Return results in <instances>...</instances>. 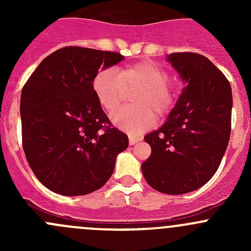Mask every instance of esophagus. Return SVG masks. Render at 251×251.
Wrapping results in <instances>:
<instances>
[{
    "mask_svg": "<svg viewBox=\"0 0 251 251\" xmlns=\"http://www.w3.org/2000/svg\"><path fill=\"white\" fill-rule=\"evenodd\" d=\"M128 140H130V144L132 146V144H136L137 142L142 141V138L137 137V136H130V137H128Z\"/></svg>",
    "mask_w": 251,
    "mask_h": 251,
    "instance_id": "34e87169",
    "label": "esophagus"
}]
</instances>
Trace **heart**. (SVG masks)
<instances>
[{"instance_id":"1","label":"heart","mask_w":251,"mask_h":251,"mask_svg":"<svg viewBox=\"0 0 251 251\" xmlns=\"http://www.w3.org/2000/svg\"><path fill=\"white\" fill-rule=\"evenodd\" d=\"M170 75L160 65L153 62H140L113 69H102L92 81L93 92L98 102L108 113L120 108L126 91L139 90L132 96L135 107L120 110L113 115L118 127L132 135L146 132L153 126L155 116H165L173 110L177 92L169 82Z\"/></svg>"}]
</instances>
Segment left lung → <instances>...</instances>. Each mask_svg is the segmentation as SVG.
<instances>
[{"mask_svg":"<svg viewBox=\"0 0 251 251\" xmlns=\"http://www.w3.org/2000/svg\"><path fill=\"white\" fill-rule=\"evenodd\" d=\"M168 60L187 86L168 121L144 137L151 154L142 173L151 188L176 196L201 188L219 169L231 135L232 90L204 55L173 53Z\"/></svg>","mask_w":251,"mask_h":251,"instance_id":"8db88e82","label":"left lung"}]
</instances>
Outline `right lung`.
Masks as SVG:
<instances>
[{
  "instance_id": "obj_1",
  "label": "right lung",
  "mask_w": 251,
  "mask_h": 251,
  "mask_svg": "<svg viewBox=\"0 0 251 251\" xmlns=\"http://www.w3.org/2000/svg\"><path fill=\"white\" fill-rule=\"evenodd\" d=\"M124 55L68 46L45 58L20 97L23 149L35 176L62 196L92 193L113 175L128 137L111 125L92 81Z\"/></svg>"
}]
</instances>
